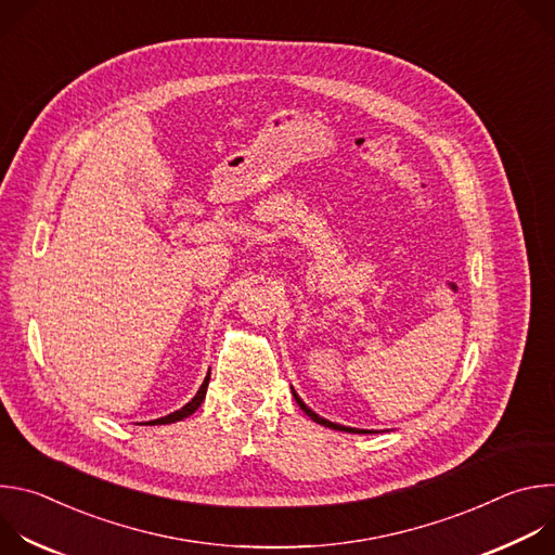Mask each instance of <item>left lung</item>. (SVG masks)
I'll use <instances>...</instances> for the list:
<instances>
[{
    "label": "left lung",
    "mask_w": 555,
    "mask_h": 555,
    "mask_svg": "<svg viewBox=\"0 0 555 555\" xmlns=\"http://www.w3.org/2000/svg\"><path fill=\"white\" fill-rule=\"evenodd\" d=\"M294 392V390H292ZM294 400H296V404L302 409V413L307 415V417H311L315 424H321V426H327V428H334V430H345V433H364V430H358V428H347V426H340V424H334V422H330V420H323L321 415H315L311 409H307L305 404H302V400L298 398V395L294 392Z\"/></svg>",
    "instance_id": "left-lung-1"
}]
</instances>
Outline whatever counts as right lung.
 <instances>
[{
	"mask_svg": "<svg viewBox=\"0 0 555 555\" xmlns=\"http://www.w3.org/2000/svg\"><path fill=\"white\" fill-rule=\"evenodd\" d=\"M208 379H210V371H208V375H206V379L202 382V386H199V390H197V395L195 398L186 404V406H182L180 411H176V413H171V415H167V417H160V420H153V422H149L151 426H157V424H173V422H180V420H184V417H189V415H193L199 406H202V402H204V398H206V388H208Z\"/></svg>",
	"mask_w": 555,
	"mask_h": 555,
	"instance_id": "obj_1",
	"label": "right lung"
}]
</instances>
